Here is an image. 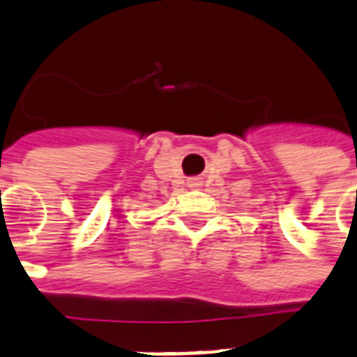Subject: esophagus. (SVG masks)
I'll list each match as a JSON object with an SVG mask.
<instances>
[{
  "label": "esophagus",
  "instance_id": "obj_1",
  "mask_svg": "<svg viewBox=\"0 0 357 357\" xmlns=\"http://www.w3.org/2000/svg\"><path fill=\"white\" fill-rule=\"evenodd\" d=\"M198 185H200L198 179H189V187H198Z\"/></svg>",
  "mask_w": 357,
  "mask_h": 357
}]
</instances>
